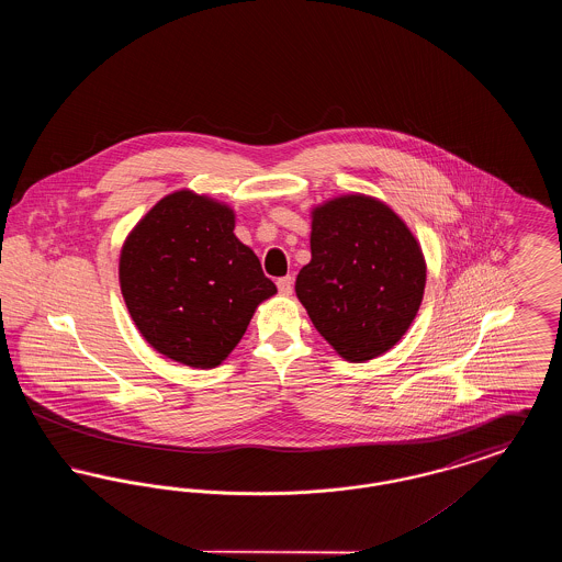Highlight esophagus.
<instances>
[{
	"label": "esophagus",
	"instance_id": "esophagus-1",
	"mask_svg": "<svg viewBox=\"0 0 562 562\" xmlns=\"http://www.w3.org/2000/svg\"><path fill=\"white\" fill-rule=\"evenodd\" d=\"M276 284H278V291H280V294H284V296L293 294V278H291V276L280 278Z\"/></svg>",
	"mask_w": 562,
	"mask_h": 562
}]
</instances>
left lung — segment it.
<instances>
[{"instance_id":"obj_1","label":"left lung","mask_w":562,"mask_h":562,"mask_svg":"<svg viewBox=\"0 0 562 562\" xmlns=\"http://www.w3.org/2000/svg\"><path fill=\"white\" fill-rule=\"evenodd\" d=\"M312 261L294 291L316 330L349 362L394 348L426 289L422 246L387 204L341 195L312 213Z\"/></svg>"}]
</instances>
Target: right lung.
<instances>
[{
	"mask_svg": "<svg viewBox=\"0 0 562 562\" xmlns=\"http://www.w3.org/2000/svg\"><path fill=\"white\" fill-rule=\"evenodd\" d=\"M234 227L229 206L183 189L161 198L122 246L120 286L136 328L193 369L218 367L276 294Z\"/></svg>",
	"mask_w": 562,
	"mask_h": 562,
	"instance_id": "right-lung-1",
	"label": "right lung"
}]
</instances>
